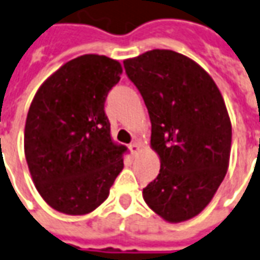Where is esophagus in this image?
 I'll return each instance as SVG.
<instances>
[{
    "label": "esophagus",
    "instance_id": "obj_1",
    "mask_svg": "<svg viewBox=\"0 0 260 260\" xmlns=\"http://www.w3.org/2000/svg\"><path fill=\"white\" fill-rule=\"evenodd\" d=\"M128 149H130V152H132L133 155H134V153H137V152L140 151V144H138L137 141H134L133 144H130V145H128Z\"/></svg>",
    "mask_w": 260,
    "mask_h": 260
}]
</instances>
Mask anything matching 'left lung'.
I'll list each match as a JSON object with an SVG mask.
<instances>
[{"label":"left lung","instance_id":"obj_1","mask_svg":"<svg viewBox=\"0 0 260 260\" xmlns=\"http://www.w3.org/2000/svg\"><path fill=\"white\" fill-rule=\"evenodd\" d=\"M123 66L148 108L151 145L161 163L144 200L169 222L190 219L226 175L232 126L225 101L199 64L173 50L155 49Z\"/></svg>","mask_w":260,"mask_h":260}]
</instances>
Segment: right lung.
Wrapping results in <instances>:
<instances>
[{
    "label": "right lung",
    "mask_w": 260,
    "mask_h": 260,
    "mask_svg": "<svg viewBox=\"0 0 260 260\" xmlns=\"http://www.w3.org/2000/svg\"><path fill=\"white\" fill-rule=\"evenodd\" d=\"M120 74L116 60L85 54L46 79L31 103L24 130L27 165L40 194L57 211L91 212L122 171L126 148L111 140L104 111Z\"/></svg>",
    "instance_id": "add662e5"
}]
</instances>
